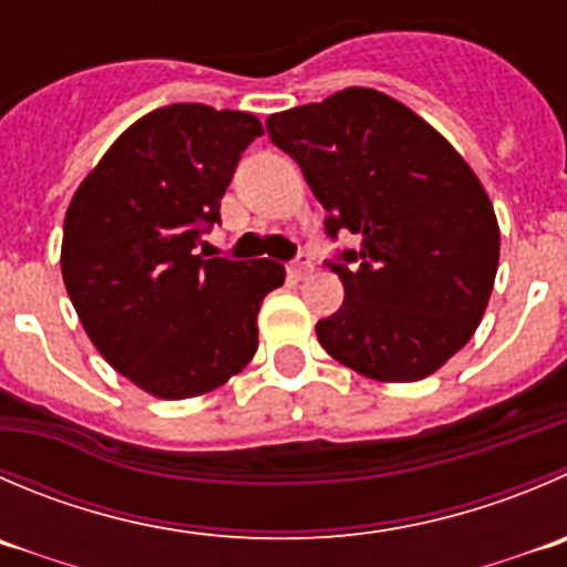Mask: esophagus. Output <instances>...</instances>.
Returning <instances> with one entry per match:
<instances>
[{
    "label": "esophagus",
    "instance_id": "esophagus-1",
    "mask_svg": "<svg viewBox=\"0 0 567 567\" xmlns=\"http://www.w3.org/2000/svg\"><path fill=\"white\" fill-rule=\"evenodd\" d=\"M288 274H290V277H293V279H305L307 274H312V260H310V257H307V255H299V257H296V260L288 266Z\"/></svg>",
    "mask_w": 567,
    "mask_h": 567
}]
</instances>
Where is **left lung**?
Masks as SVG:
<instances>
[{"label":"left lung","mask_w":567,"mask_h":567,"mask_svg":"<svg viewBox=\"0 0 567 567\" xmlns=\"http://www.w3.org/2000/svg\"><path fill=\"white\" fill-rule=\"evenodd\" d=\"M299 163L323 233L360 238L327 260L346 299L318 343L379 382H415L457 354L485 316L498 224L485 188L441 132L371 87L268 115Z\"/></svg>","instance_id":"obj_1"}]
</instances>
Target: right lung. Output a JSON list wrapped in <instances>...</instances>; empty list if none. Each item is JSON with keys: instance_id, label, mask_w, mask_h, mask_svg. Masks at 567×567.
<instances>
[{"instance_id": "right-lung-1", "label": "right lung", "mask_w": 567, "mask_h": 567, "mask_svg": "<svg viewBox=\"0 0 567 567\" xmlns=\"http://www.w3.org/2000/svg\"><path fill=\"white\" fill-rule=\"evenodd\" d=\"M251 113L168 104L130 126L82 179L63 224L60 268L99 354L161 399L218 388L257 351V312L285 282L274 260L196 255L221 224V196Z\"/></svg>"}]
</instances>
